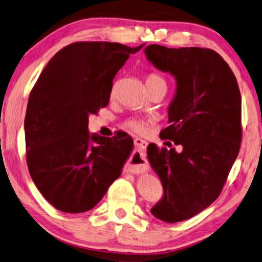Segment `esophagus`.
I'll return each mask as SVG.
<instances>
[{
	"instance_id": "obj_1",
	"label": "esophagus",
	"mask_w": 262,
	"mask_h": 262,
	"mask_svg": "<svg viewBox=\"0 0 262 262\" xmlns=\"http://www.w3.org/2000/svg\"><path fill=\"white\" fill-rule=\"evenodd\" d=\"M134 144H135L136 149H138V150H139L141 154H142V155H144V154H146L147 146H148L147 141H144V140H142V139H135V140H134Z\"/></svg>"
}]
</instances>
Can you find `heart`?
I'll return each instance as SVG.
<instances>
[{"mask_svg":"<svg viewBox=\"0 0 262 262\" xmlns=\"http://www.w3.org/2000/svg\"><path fill=\"white\" fill-rule=\"evenodd\" d=\"M146 84H162V85L167 86L164 79L162 78V77H160V76H157V74H151V76H149L147 78ZM126 126L129 128V129H132L133 132H135V133H143V132H146V129H147L146 122L142 121V120H140V119H129V120H127Z\"/></svg>","mask_w":262,"mask_h":262,"instance_id":"b5f03b06","label":"heart"}]
</instances>
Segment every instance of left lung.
<instances>
[{
    "label": "left lung",
    "instance_id": "8db88e82",
    "mask_svg": "<svg viewBox=\"0 0 262 262\" xmlns=\"http://www.w3.org/2000/svg\"><path fill=\"white\" fill-rule=\"evenodd\" d=\"M148 61L175 78L168 107L170 126L163 139L182 146L149 144L147 159L163 185V196L150 212L177 223L202 212L218 198L242 142V95L233 72L211 49H169L151 44Z\"/></svg>",
    "mask_w": 262,
    "mask_h": 262
}]
</instances>
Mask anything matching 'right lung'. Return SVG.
<instances>
[{
	"instance_id": "right-lung-1",
	"label": "right lung",
	"mask_w": 262,
	"mask_h": 262,
	"mask_svg": "<svg viewBox=\"0 0 262 262\" xmlns=\"http://www.w3.org/2000/svg\"><path fill=\"white\" fill-rule=\"evenodd\" d=\"M111 41H79L58 51L29 97L24 132L30 176L44 198L66 213L86 212L119 178L134 148L119 132H89V116L106 107L113 79L132 53Z\"/></svg>"
}]
</instances>
